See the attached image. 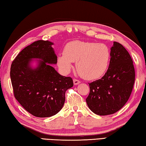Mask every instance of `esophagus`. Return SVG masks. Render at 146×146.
<instances>
[{"label":"esophagus","instance_id":"34e87169","mask_svg":"<svg viewBox=\"0 0 146 146\" xmlns=\"http://www.w3.org/2000/svg\"><path fill=\"white\" fill-rule=\"evenodd\" d=\"M73 81H74V85H78V84H79L81 82L80 81H79V80H78V79H74Z\"/></svg>","mask_w":146,"mask_h":146}]
</instances>
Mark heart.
<instances>
[{
	"mask_svg": "<svg viewBox=\"0 0 146 146\" xmlns=\"http://www.w3.org/2000/svg\"><path fill=\"white\" fill-rule=\"evenodd\" d=\"M110 52L104 44L75 40L67 43L64 54L58 56V65L64 73H68L76 62L79 74L86 79H95L105 73L108 67Z\"/></svg>",
	"mask_w": 146,
	"mask_h": 146,
	"instance_id": "1",
	"label": "heart"
}]
</instances>
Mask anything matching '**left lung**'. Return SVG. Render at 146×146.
Here are the masks:
<instances>
[{
  "mask_svg": "<svg viewBox=\"0 0 146 146\" xmlns=\"http://www.w3.org/2000/svg\"><path fill=\"white\" fill-rule=\"evenodd\" d=\"M110 55L106 73L100 79L89 83L90 92L86 99L91 111L100 116L114 114L125 106L135 77L132 59L123 45L114 42Z\"/></svg>",
  "mask_w": 146,
  "mask_h": 146,
  "instance_id": "8db88e82",
  "label": "left lung"
}]
</instances>
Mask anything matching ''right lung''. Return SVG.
Segmentation results:
<instances>
[{
	"label": "right lung",
	"instance_id": "add662e5",
	"mask_svg": "<svg viewBox=\"0 0 146 146\" xmlns=\"http://www.w3.org/2000/svg\"><path fill=\"white\" fill-rule=\"evenodd\" d=\"M53 43L39 40L27 46L13 60L10 77L15 97L33 116L51 117L62 109L65 92L72 88L73 80L57 72L50 64H56ZM38 60L35 68L32 59Z\"/></svg>",
	"mask_w": 146,
	"mask_h": 146
}]
</instances>
